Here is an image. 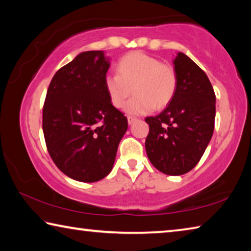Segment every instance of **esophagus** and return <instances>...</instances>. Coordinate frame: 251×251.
Wrapping results in <instances>:
<instances>
[{"label": "esophagus", "instance_id": "1", "mask_svg": "<svg viewBox=\"0 0 251 251\" xmlns=\"http://www.w3.org/2000/svg\"><path fill=\"white\" fill-rule=\"evenodd\" d=\"M136 121V118L135 117H131V116H128V117H127V122H128V124L129 125H131V124H133V123Z\"/></svg>", "mask_w": 251, "mask_h": 251}]
</instances>
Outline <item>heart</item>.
I'll list each match as a JSON object with an SVG mask.
<instances>
[{"label": "heart", "instance_id": "b5f03b06", "mask_svg": "<svg viewBox=\"0 0 251 251\" xmlns=\"http://www.w3.org/2000/svg\"><path fill=\"white\" fill-rule=\"evenodd\" d=\"M105 91L114 107L122 108L133 90L135 96L126 105L130 115H144L171 103L177 90L174 67L143 52H131L120 59L117 73H107Z\"/></svg>", "mask_w": 251, "mask_h": 251}]
</instances>
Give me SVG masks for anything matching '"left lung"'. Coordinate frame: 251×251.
I'll return each mask as SVG.
<instances>
[{
    "label": "left lung",
    "mask_w": 251,
    "mask_h": 251,
    "mask_svg": "<svg viewBox=\"0 0 251 251\" xmlns=\"http://www.w3.org/2000/svg\"><path fill=\"white\" fill-rule=\"evenodd\" d=\"M173 63L175 96L158 115L145 118L150 125L145 148L159 172L179 176L196 166L210 142L216 96L205 72L186 54L177 53Z\"/></svg>",
    "instance_id": "8db88e82"
}]
</instances>
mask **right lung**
Returning <instances> with one entry per match:
<instances>
[{
  "label": "right lung",
  "instance_id": "1",
  "mask_svg": "<svg viewBox=\"0 0 251 251\" xmlns=\"http://www.w3.org/2000/svg\"><path fill=\"white\" fill-rule=\"evenodd\" d=\"M109 66L103 50L80 53L55 73L46 93V147L59 171L74 180L94 182L107 176L128 127L105 91Z\"/></svg>",
  "mask_w": 251,
  "mask_h": 251
}]
</instances>
